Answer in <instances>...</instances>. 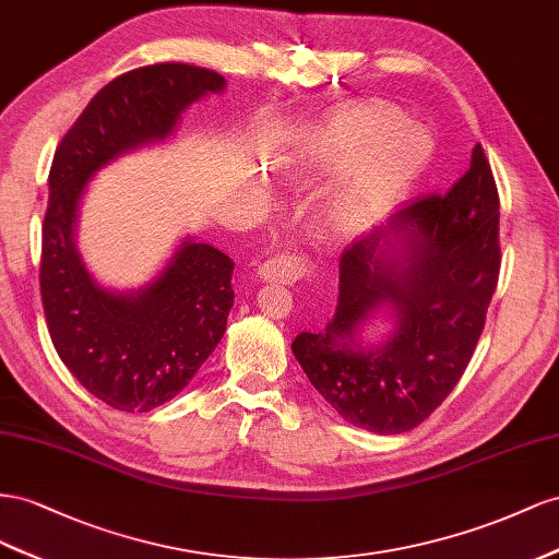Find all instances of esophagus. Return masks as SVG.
I'll return each mask as SVG.
<instances>
[{
  "label": "esophagus",
  "instance_id": "34e87169",
  "mask_svg": "<svg viewBox=\"0 0 559 559\" xmlns=\"http://www.w3.org/2000/svg\"><path fill=\"white\" fill-rule=\"evenodd\" d=\"M309 276L307 262L297 258V254H276V258H269L258 269V278L269 283H283V285H295L297 281Z\"/></svg>",
  "mask_w": 559,
  "mask_h": 559
}]
</instances>
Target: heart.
Masks as SVG:
<instances>
[{
  "label": "heart",
  "mask_w": 559,
  "mask_h": 559,
  "mask_svg": "<svg viewBox=\"0 0 559 559\" xmlns=\"http://www.w3.org/2000/svg\"><path fill=\"white\" fill-rule=\"evenodd\" d=\"M403 115L389 105H365L330 121L307 147L316 164H342L370 154L350 185L348 209L365 211L405 187L433 152V140L417 123H401Z\"/></svg>",
  "instance_id": "1"
}]
</instances>
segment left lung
<instances>
[{
    "instance_id": "1",
    "label": "left lung",
    "mask_w": 559,
    "mask_h": 559,
    "mask_svg": "<svg viewBox=\"0 0 559 559\" xmlns=\"http://www.w3.org/2000/svg\"><path fill=\"white\" fill-rule=\"evenodd\" d=\"M499 194L480 145L444 197L403 203L340 258L325 330L293 354L340 417L379 436L419 426L452 393L485 328L499 278ZM389 317L384 341L361 332Z\"/></svg>"
}]
</instances>
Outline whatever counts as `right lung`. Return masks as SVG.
Segmentation results:
<instances>
[{"label":"right lung","mask_w":559,"mask_h":559,"mask_svg":"<svg viewBox=\"0 0 559 559\" xmlns=\"http://www.w3.org/2000/svg\"><path fill=\"white\" fill-rule=\"evenodd\" d=\"M225 88V76L182 62L126 72L93 95L53 156L39 269L46 325L79 384L121 412H150L194 379L227 330L234 262L187 234L145 285L107 288L79 252V209L105 166L164 145L191 105Z\"/></svg>","instance_id":"right-lung-1"}]
</instances>
